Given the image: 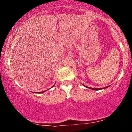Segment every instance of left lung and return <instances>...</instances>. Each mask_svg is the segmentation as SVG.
<instances>
[{
	"instance_id": "8db88e82",
	"label": "left lung",
	"mask_w": 132,
	"mask_h": 132,
	"mask_svg": "<svg viewBox=\"0 0 132 132\" xmlns=\"http://www.w3.org/2000/svg\"><path fill=\"white\" fill-rule=\"evenodd\" d=\"M85 87H87V86H85ZM88 87V88H89V89H92V90H100V89H101V88H92V87ZM107 87H106V88H107ZM104 88H105V87H104Z\"/></svg>"
}]
</instances>
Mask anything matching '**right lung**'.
Returning a JSON list of instances; mask_svg holds the SVG:
<instances>
[{"label": "right lung", "mask_w": 132, "mask_h": 132, "mask_svg": "<svg viewBox=\"0 0 132 132\" xmlns=\"http://www.w3.org/2000/svg\"><path fill=\"white\" fill-rule=\"evenodd\" d=\"M45 91H46V90H45ZM45 91H43V92H40V93H43V92H45Z\"/></svg>", "instance_id": "1"}]
</instances>
